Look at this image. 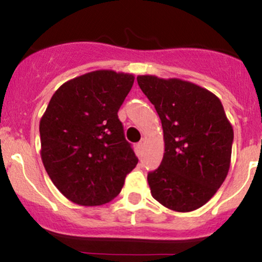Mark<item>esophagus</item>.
<instances>
[{
  "mask_svg": "<svg viewBox=\"0 0 262 262\" xmlns=\"http://www.w3.org/2000/svg\"><path fill=\"white\" fill-rule=\"evenodd\" d=\"M138 149L139 150H143L144 149V146H145V139H141L139 143H138Z\"/></svg>",
  "mask_w": 262,
  "mask_h": 262,
  "instance_id": "34e87169",
  "label": "esophagus"
}]
</instances>
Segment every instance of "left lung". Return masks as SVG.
<instances>
[{
    "instance_id": "left-lung-1",
    "label": "left lung",
    "mask_w": 262,
    "mask_h": 262,
    "mask_svg": "<svg viewBox=\"0 0 262 262\" xmlns=\"http://www.w3.org/2000/svg\"><path fill=\"white\" fill-rule=\"evenodd\" d=\"M164 130L160 166L148 173L151 196L175 212H192L215 194L230 167L234 132L222 102L181 79L139 75Z\"/></svg>"
}]
</instances>
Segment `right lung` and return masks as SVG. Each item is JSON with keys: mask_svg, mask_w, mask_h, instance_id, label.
Listing matches in <instances>:
<instances>
[{"mask_svg": "<svg viewBox=\"0 0 262 262\" xmlns=\"http://www.w3.org/2000/svg\"><path fill=\"white\" fill-rule=\"evenodd\" d=\"M133 83L132 74L91 71L62 83L48 104L39 123L41 161L71 202H111L137 166L117 114Z\"/></svg>", "mask_w": 262, "mask_h": 262, "instance_id": "obj_1", "label": "right lung"}]
</instances>
